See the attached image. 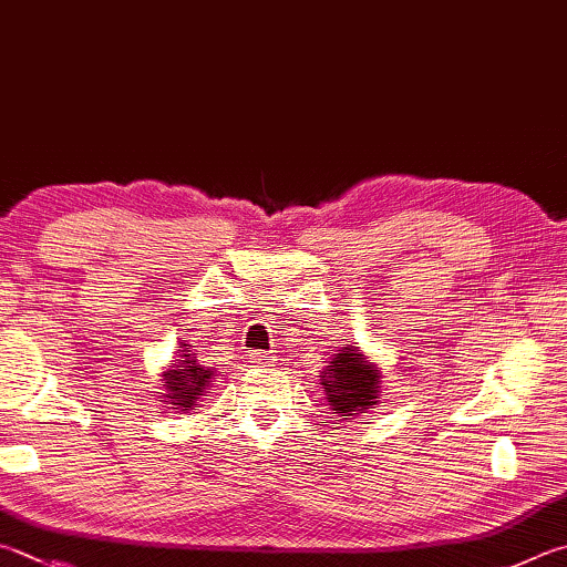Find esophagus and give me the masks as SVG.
Masks as SVG:
<instances>
[{"mask_svg": "<svg viewBox=\"0 0 567 567\" xmlns=\"http://www.w3.org/2000/svg\"><path fill=\"white\" fill-rule=\"evenodd\" d=\"M250 362L267 367V364L275 362V357H272V352H250Z\"/></svg>", "mask_w": 567, "mask_h": 567, "instance_id": "obj_1", "label": "esophagus"}]
</instances>
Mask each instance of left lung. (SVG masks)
<instances>
[{
  "instance_id": "obj_1",
  "label": "left lung",
  "mask_w": 567,
  "mask_h": 567,
  "mask_svg": "<svg viewBox=\"0 0 567 567\" xmlns=\"http://www.w3.org/2000/svg\"><path fill=\"white\" fill-rule=\"evenodd\" d=\"M322 386L327 391L329 406L339 416L367 414L379 399V369L369 364L364 354L354 347L339 349L332 369H327Z\"/></svg>"
}]
</instances>
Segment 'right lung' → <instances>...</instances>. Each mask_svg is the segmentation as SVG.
Wrapping results in <instances>:
<instances>
[{
    "mask_svg": "<svg viewBox=\"0 0 567 567\" xmlns=\"http://www.w3.org/2000/svg\"><path fill=\"white\" fill-rule=\"evenodd\" d=\"M185 349L181 352H188L190 344H183ZM166 377V396L171 399L173 409H181V411H190L195 406V401H198L205 389H208L213 372L210 369H205L200 364H195V359L190 354H183V359H178L176 369H171V372L163 374Z\"/></svg>",
    "mask_w": 567,
    "mask_h": 567,
    "instance_id": "1",
    "label": "right lung"
}]
</instances>
